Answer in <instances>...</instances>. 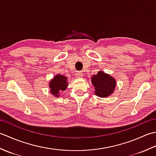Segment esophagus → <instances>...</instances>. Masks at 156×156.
Instances as JSON below:
<instances>
[{"label":"esophagus","instance_id":"34e87169","mask_svg":"<svg viewBox=\"0 0 156 156\" xmlns=\"http://www.w3.org/2000/svg\"><path fill=\"white\" fill-rule=\"evenodd\" d=\"M82 75H83V74H82V72H80V71L76 72V76H77V77H81V76H82Z\"/></svg>","mask_w":156,"mask_h":156}]
</instances>
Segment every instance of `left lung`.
I'll return each instance as SVG.
<instances>
[{
  "mask_svg": "<svg viewBox=\"0 0 156 156\" xmlns=\"http://www.w3.org/2000/svg\"><path fill=\"white\" fill-rule=\"evenodd\" d=\"M91 82L94 87L95 94L103 98L111 94L116 86L115 79L102 71L92 76Z\"/></svg>",
  "mask_w": 156,
  "mask_h": 156,
  "instance_id": "1",
  "label": "left lung"
}]
</instances>
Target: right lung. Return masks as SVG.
Here are the masks:
<instances>
[{"mask_svg": "<svg viewBox=\"0 0 156 156\" xmlns=\"http://www.w3.org/2000/svg\"><path fill=\"white\" fill-rule=\"evenodd\" d=\"M49 87L51 88V93L54 97H58L59 92L64 91L68 87L67 78L62 75L55 76L49 83Z\"/></svg>", "mask_w": 156, "mask_h": 156, "instance_id": "obj_1", "label": "right lung"}]
</instances>
